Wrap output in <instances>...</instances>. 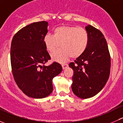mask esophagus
<instances>
[{"mask_svg": "<svg viewBox=\"0 0 123 123\" xmlns=\"http://www.w3.org/2000/svg\"><path fill=\"white\" fill-rule=\"evenodd\" d=\"M62 67L63 69H65V68H67L68 67V65L67 64H62Z\"/></svg>", "mask_w": 123, "mask_h": 123, "instance_id": "esophagus-1", "label": "esophagus"}]
</instances>
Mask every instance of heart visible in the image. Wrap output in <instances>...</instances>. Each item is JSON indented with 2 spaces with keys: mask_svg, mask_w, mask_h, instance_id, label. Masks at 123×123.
I'll use <instances>...</instances> for the list:
<instances>
[{
  "mask_svg": "<svg viewBox=\"0 0 123 123\" xmlns=\"http://www.w3.org/2000/svg\"><path fill=\"white\" fill-rule=\"evenodd\" d=\"M89 34L82 27L60 26L55 28L54 35L48 34L43 37L47 50L53 52L61 45L62 48L51 55L53 61L63 63L69 57L77 58L85 52L89 43Z\"/></svg>",
  "mask_w": 123,
  "mask_h": 123,
  "instance_id": "1",
  "label": "heart"
}]
</instances>
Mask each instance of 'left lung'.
<instances>
[{
    "instance_id": "left-lung-1",
    "label": "left lung",
    "mask_w": 123,
    "mask_h": 123,
    "mask_svg": "<svg viewBox=\"0 0 123 123\" xmlns=\"http://www.w3.org/2000/svg\"><path fill=\"white\" fill-rule=\"evenodd\" d=\"M85 28L89 37L87 49L69 64L74 71L72 90L81 99L93 97L104 88L111 67V57L104 34L90 25Z\"/></svg>"
}]
</instances>
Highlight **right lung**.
<instances>
[{
    "mask_svg": "<svg viewBox=\"0 0 123 123\" xmlns=\"http://www.w3.org/2000/svg\"><path fill=\"white\" fill-rule=\"evenodd\" d=\"M48 23H33L18 31L12 38L11 63L12 74L18 87L33 98H44L53 91V79L61 73V64L50 59L43 42L48 33Z\"/></svg>",
    "mask_w": 123,
    "mask_h": 123,
    "instance_id": "obj_1",
    "label": "right lung"
}]
</instances>
